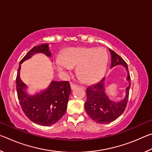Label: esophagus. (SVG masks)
Masks as SVG:
<instances>
[{"instance_id": "esophagus-1", "label": "esophagus", "mask_w": 152, "mask_h": 152, "mask_svg": "<svg viewBox=\"0 0 152 152\" xmlns=\"http://www.w3.org/2000/svg\"><path fill=\"white\" fill-rule=\"evenodd\" d=\"M70 86H71V89L72 90H74V89H75V88H77V87H78V85H76V84H75L71 83L70 84Z\"/></svg>"}]
</instances>
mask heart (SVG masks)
<instances>
[{"mask_svg": "<svg viewBox=\"0 0 152 152\" xmlns=\"http://www.w3.org/2000/svg\"><path fill=\"white\" fill-rule=\"evenodd\" d=\"M108 55L103 48H70L56 61L57 70L66 73L77 65V73L86 83H94L101 80L106 71Z\"/></svg>", "mask_w": 152, "mask_h": 152, "instance_id": "b5f03b06", "label": "heart"}]
</instances>
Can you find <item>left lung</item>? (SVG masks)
Segmentation results:
<instances>
[{"label": "left lung", "mask_w": 152, "mask_h": 152, "mask_svg": "<svg viewBox=\"0 0 152 152\" xmlns=\"http://www.w3.org/2000/svg\"><path fill=\"white\" fill-rule=\"evenodd\" d=\"M109 51L111 55L110 68L119 65L124 66L127 73L126 80L129 85L125 90V96L119 102L113 101L108 97L104 89V77L99 82L86 88L87 100L84 103V108L90 117L94 121L101 124L111 123L123 114L127 106L131 86L127 64L114 51L109 49Z\"/></svg>", "instance_id": "1"}]
</instances>
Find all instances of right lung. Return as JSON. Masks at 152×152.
<instances>
[{"instance_id":"1","label":"right lung","mask_w":152,"mask_h":152,"mask_svg":"<svg viewBox=\"0 0 152 152\" xmlns=\"http://www.w3.org/2000/svg\"><path fill=\"white\" fill-rule=\"evenodd\" d=\"M39 53L51 57L49 43L33 48L20 60L16 78L17 96L23 111L31 121L39 125L50 126L65 114L71 88L68 81L53 80L47 88L40 92L33 95L27 93V86L20 78V64Z\"/></svg>"}]
</instances>
